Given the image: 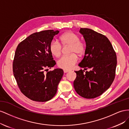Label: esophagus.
<instances>
[{
    "label": "esophagus",
    "instance_id": "obj_1",
    "mask_svg": "<svg viewBox=\"0 0 129 129\" xmlns=\"http://www.w3.org/2000/svg\"><path fill=\"white\" fill-rule=\"evenodd\" d=\"M64 73H67V72H69L70 71V70H64Z\"/></svg>",
    "mask_w": 129,
    "mask_h": 129
}]
</instances>
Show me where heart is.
<instances>
[{"label": "heart", "mask_w": 129, "mask_h": 129, "mask_svg": "<svg viewBox=\"0 0 129 129\" xmlns=\"http://www.w3.org/2000/svg\"><path fill=\"white\" fill-rule=\"evenodd\" d=\"M60 42L62 45H70L69 55H65L57 61L59 68L64 70L72 69L78 61V57L76 53L82 54L85 50L84 43L79 40V36L72 32H67L62 34L60 37ZM49 50L53 56L59 57L61 54L62 46L57 40H51L49 45Z\"/></svg>", "instance_id": "heart-1"}]
</instances>
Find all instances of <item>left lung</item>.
<instances>
[{"label": "left lung", "instance_id": "8db88e82", "mask_svg": "<svg viewBox=\"0 0 129 129\" xmlns=\"http://www.w3.org/2000/svg\"><path fill=\"white\" fill-rule=\"evenodd\" d=\"M86 42L85 56L78 64L83 70L77 74L73 86L76 92L87 99L97 97L107 90L115 77L117 56L111 43L104 35L91 29L80 28Z\"/></svg>", "mask_w": 129, "mask_h": 129}]
</instances>
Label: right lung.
I'll use <instances>...</instances> for the list:
<instances>
[{
    "label": "right lung",
    "instance_id": "obj_1",
    "mask_svg": "<svg viewBox=\"0 0 129 129\" xmlns=\"http://www.w3.org/2000/svg\"><path fill=\"white\" fill-rule=\"evenodd\" d=\"M59 32L49 30L34 33L17 47L13 62V75L21 92L31 100L46 102L56 94L63 70L56 69L46 73L45 71L56 64L49 45Z\"/></svg>",
    "mask_w": 129,
    "mask_h": 129
}]
</instances>
